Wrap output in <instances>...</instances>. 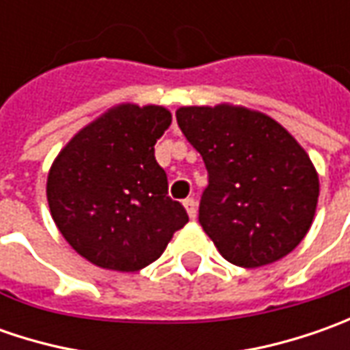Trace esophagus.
Wrapping results in <instances>:
<instances>
[{
    "instance_id": "1",
    "label": "esophagus",
    "mask_w": 350,
    "mask_h": 350,
    "mask_svg": "<svg viewBox=\"0 0 350 350\" xmlns=\"http://www.w3.org/2000/svg\"><path fill=\"white\" fill-rule=\"evenodd\" d=\"M183 206L187 208V214H189V218H191V220H195V218H196L195 198H185V200H183Z\"/></svg>"
}]
</instances>
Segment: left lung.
I'll return each mask as SVG.
<instances>
[{"instance_id": "left-lung-1", "label": "left lung", "mask_w": 350, "mask_h": 350, "mask_svg": "<svg viewBox=\"0 0 350 350\" xmlns=\"http://www.w3.org/2000/svg\"><path fill=\"white\" fill-rule=\"evenodd\" d=\"M177 124L208 171L198 222L224 259L257 269L288 255L319 196L302 146L271 116L234 105L181 107Z\"/></svg>"}]
</instances>
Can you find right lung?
Returning a JSON list of instances; mask_svg holds the SVG:
<instances>
[{
    "instance_id": "right-lung-1",
    "label": "right lung",
    "mask_w": 350,
    "mask_h": 350,
    "mask_svg": "<svg viewBox=\"0 0 350 350\" xmlns=\"http://www.w3.org/2000/svg\"><path fill=\"white\" fill-rule=\"evenodd\" d=\"M171 124L157 105L124 103L81 128L54 159L46 181L52 220L89 262L134 273L159 259L189 222L167 196L154 146Z\"/></svg>"
}]
</instances>
